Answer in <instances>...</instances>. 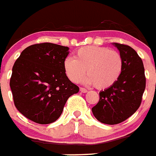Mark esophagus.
Listing matches in <instances>:
<instances>
[{
	"label": "esophagus",
	"instance_id": "34e87169",
	"mask_svg": "<svg viewBox=\"0 0 156 156\" xmlns=\"http://www.w3.org/2000/svg\"><path fill=\"white\" fill-rule=\"evenodd\" d=\"M80 92H81V93H87V92H88V90H87L86 88H80Z\"/></svg>",
	"mask_w": 156,
	"mask_h": 156
}]
</instances>
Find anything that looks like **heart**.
<instances>
[{
	"label": "heart",
	"mask_w": 156,
	"mask_h": 156,
	"mask_svg": "<svg viewBox=\"0 0 156 156\" xmlns=\"http://www.w3.org/2000/svg\"><path fill=\"white\" fill-rule=\"evenodd\" d=\"M121 55L109 47L87 46L77 50L74 58L68 57L63 61V69L74 83L79 82L84 73L88 76L85 84H93L98 89H105L118 81L122 71Z\"/></svg>",
	"instance_id": "obj_1"
}]
</instances>
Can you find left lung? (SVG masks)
I'll return each instance as SVG.
<instances>
[{
	"mask_svg": "<svg viewBox=\"0 0 156 156\" xmlns=\"http://www.w3.org/2000/svg\"><path fill=\"white\" fill-rule=\"evenodd\" d=\"M122 58V71L113 86L99 93L100 100L92 108L99 122L108 125L122 122L133 115L140 106L146 87L142 58L132 47L113 43Z\"/></svg>",
	"mask_w": 156,
	"mask_h": 156,
	"instance_id": "left-lung-1",
	"label": "left lung"
}]
</instances>
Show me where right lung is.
I'll use <instances>...</instances> for the list:
<instances>
[{
	"label": "right lung",
	"mask_w": 156,
	"mask_h": 156,
	"mask_svg": "<svg viewBox=\"0 0 156 156\" xmlns=\"http://www.w3.org/2000/svg\"><path fill=\"white\" fill-rule=\"evenodd\" d=\"M68 54V47L51 43L31 45L21 53L9 85L15 106L26 118L38 124L54 122L68 98L79 92L63 69Z\"/></svg>",
	"instance_id": "right-lung-1"
}]
</instances>
